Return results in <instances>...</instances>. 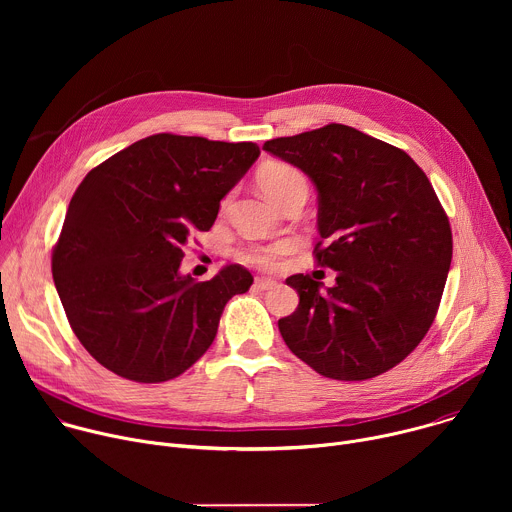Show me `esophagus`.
Masks as SVG:
<instances>
[{
    "label": "esophagus",
    "mask_w": 512,
    "mask_h": 512,
    "mask_svg": "<svg viewBox=\"0 0 512 512\" xmlns=\"http://www.w3.org/2000/svg\"><path fill=\"white\" fill-rule=\"evenodd\" d=\"M277 283L273 281V279H269V277H257L255 279V283H253V287L255 289H259V291H265V289H271V287H275Z\"/></svg>",
    "instance_id": "34e87169"
}]
</instances>
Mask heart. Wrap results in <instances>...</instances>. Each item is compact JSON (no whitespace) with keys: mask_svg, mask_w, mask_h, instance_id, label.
Instances as JSON below:
<instances>
[{"mask_svg":"<svg viewBox=\"0 0 512 512\" xmlns=\"http://www.w3.org/2000/svg\"><path fill=\"white\" fill-rule=\"evenodd\" d=\"M306 184L304 176L291 166H285V164H273L269 168H265L261 174H259V188L263 190V194L273 200L275 204L287 194L294 190L296 186H302ZM296 243L294 241H277L273 245H261V247H253L249 251L243 253V259L247 263H253L261 269H277L279 267V259L287 253L294 251Z\"/></svg>","mask_w":512,"mask_h":512,"instance_id":"b5f03b06","label":"heart"}]
</instances>
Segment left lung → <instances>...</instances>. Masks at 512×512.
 Masks as SVG:
<instances>
[{
	"label": "left lung",
	"instance_id": "1",
	"mask_svg": "<svg viewBox=\"0 0 512 512\" xmlns=\"http://www.w3.org/2000/svg\"><path fill=\"white\" fill-rule=\"evenodd\" d=\"M263 150L300 168L318 190L326 287L285 279L300 296L279 332L298 358L336 381L387 373L427 334L452 263V229L423 170L395 145L330 123L265 141Z\"/></svg>",
	"mask_w": 512,
	"mask_h": 512
}]
</instances>
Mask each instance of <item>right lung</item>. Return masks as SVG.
<instances>
[{
	"label": "right lung",
	"mask_w": 512,
	"mask_h": 512,
	"mask_svg": "<svg viewBox=\"0 0 512 512\" xmlns=\"http://www.w3.org/2000/svg\"><path fill=\"white\" fill-rule=\"evenodd\" d=\"M253 141L158 133L93 168L72 196L52 275L87 352L135 383L176 379L208 350L227 302L253 283L241 265L208 281L180 273L184 247L259 158Z\"/></svg>",
	"instance_id": "1"
}]
</instances>
